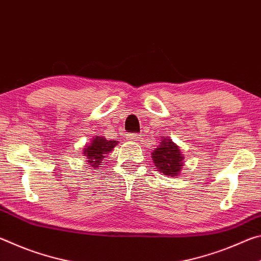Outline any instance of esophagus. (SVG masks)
Listing matches in <instances>:
<instances>
[{
    "mask_svg": "<svg viewBox=\"0 0 261 261\" xmlns=\"http://www.w3.org/2000/svg\"><path fill=\"white\" fill-rule=\"evenodd\" d=\"M138 138H139V136L137 134H129V135H127V139L131 140V141L138 140Z\"/></svg>",
    "mask_w": 261,
    "mask_h": 261,
    "instance_id": "34e87169",
    "label": "esophagus"
}]
</instances>
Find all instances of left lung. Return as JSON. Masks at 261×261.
Instances as JSON below:
<instances>
[{
  "mask_svg": "<svg viewBox=\"0 0 261 261\" xmlns=\"http://www.w3.org/2000/svg\"><path fill=\"white\" fill-rule=\"evenodd\" d=\"M152 159L155 167L166 176H177L183 167L184 156L180 149L171 139H163L159 147L152 153Z\"/></svg>",
  "mask_w": 261,
  "mask_h": 261,
  "instance_id": "8db88e82",
  "label": "left lung"
}]
</instances>
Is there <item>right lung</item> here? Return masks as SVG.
Instances as JSON below:
<instances>
[{"instance_id":"add662e5","label":"right lung","mask_w":261,"mask_h":261,"mask_svg":"<svg viewBox=\"0 0 261 261\" xmlns=\"http://www.w3.org/2000/svg\"><path fill=\"white\" fill-rule=\"evenodd\" d=\"M118 141L116 140H107L103 137H96L91 141L90 145H87L84 148V154L88 159V163L91 167L96 168L102 161V159L108 154L113 148L116 146Z\"/></svg>"}]
</instances>
